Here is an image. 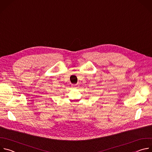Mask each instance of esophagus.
Wrapping results in <instances>:
<instances>
[{"mask_svg":"<svg viewBox=\"0 0 152 152\" xmlns=\"http://www.w3.org/2000/svg\"><path fill=\"white\" fill-rule=\"evenodd\" d=\"M73 86H75V85H73Z\"/></svg>","mask_w":152,"mask_h":152,"instance_id":"obj_1","label":"esophagus"}]
</instances>
